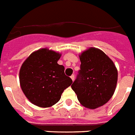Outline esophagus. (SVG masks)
I'll return each instance as SVG.
<instances>
[{
    "mask_svg": "<svg viewBox=\"0 0 135 135\" xmlns=\"http://www.w3.org/2000/svg\"><path fill=\"white\" fill-rule=\"evenodd\" d=\"M71 80H72L74 81V80H75V75H71Z\"/></svg>",
    "mask_w": 135,
    "mask_h": 135,
    "instance_id": "34e87169",
    "label": "esophagus"
}]
</instances>
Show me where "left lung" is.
I'll return each instance as SVG.
<instances>
[{
  "mask_svg": "<svg viewBox=\"0 0 135 135\" xmlns=\"http://www.w3.org/2000/svg\"><path fill=\"white\" fill-rule=\"evenodd\" d=\"M80 70L71 88L82 105L96 109L109 101L117 86L118 72L112 60L100 49L80 55Z\"/></svg>",
  "mask_w": 135,
  "mask_h": 135,
  "instance_id": "8db88e82",
  "label": "left lung"
}]
</instances>
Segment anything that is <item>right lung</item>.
<instances>
[{"label":"right lung","mask_w":135,"mask_h":135,"mask_svg":"<svg viewBox=\"0 0 135 135\" xmlns=\"http://www.w3.org/2000/svg\"><path fill=\"white\" fill-rule=\"evenodd\" d=\"M61 54L48 49L36 50L23 63L19 81L23 92L32 103L49 107L60 100L65 89L73 81L57 64Z\"/></svg>","instance_id":"1"}]
</instances>
